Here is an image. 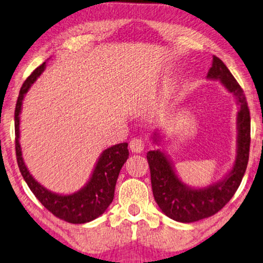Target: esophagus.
Masks as SVG:
<instances>
[{"label":"esophagus","instance_id":"obj_1","mask_svg":"<svg viewBox=\"0 0 263 263\" xmlns=\"http://www.w3.org/2000/svg\"><path fill=\"white\" fill-rule=\"evenodd\" d=\"M129 148H130L133 153H142L144 149V143L140 137H134L129 142Z\"/></svg>","mask_w":263,"mask_h":263}]
</instances>
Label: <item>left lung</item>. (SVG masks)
Masks as SVG:
<instances>
[{
	"label": "left lung",
	"mask_w": 263,
	"mask_h": 263,
	"mask_svg": "<svg viewBox=\"0 0 263 263\" xmlns=\"http://www.w3.org/2000/svg\"><path fill=\"white\" fill-rule=\"evenodd\" d=\"M206 78L220 80L227 91L233 94L238 105L236 114V156L232 169L216 183L204 187H192L183 183L175 171L169 156L161 149L150 150L147 160L154 198L162 212L179 222H195L216 214L234 196L247 169L251 144V116L242 88L227 66L213 55L212 66ZM153 142L160 144V133L155 132Z\"/></svg>",
	"instance_id": "left-lung-1"
}]
</instances>
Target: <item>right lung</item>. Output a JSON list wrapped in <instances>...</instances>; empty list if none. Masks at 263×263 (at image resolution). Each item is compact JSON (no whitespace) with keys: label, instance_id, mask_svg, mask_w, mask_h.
I'll use <instances>...</instances> for the list:
<instances>
[{"label":"right lung","instance_id":"add662e5","mask_svg":"<svg viewBox=\"0 0 263 263\" xmlns=\"http://www.w3.org/2000/svg\"><path fill=\"white\" fill-rule=\"evenodd\" d=\"M46 67V62L38 66L21 87L20 96L16 102L15 108V135H16V157L21 174L30 190L42 205L51 213L59 219H63L71 223L89 222L100 217L110 205L114 198L116 180H118L120 170L126 163L129 156L128 143L115 144L113 147L103 150L100 157L98 158L93 172L79 191L71 195H60L43 186L30 174L25 165L22 148L20 144V121L21 111L25 94L31 87L32 84L38 79Z\"/></svg>","mask_w":263,"mask_h":263}]
</instances>
